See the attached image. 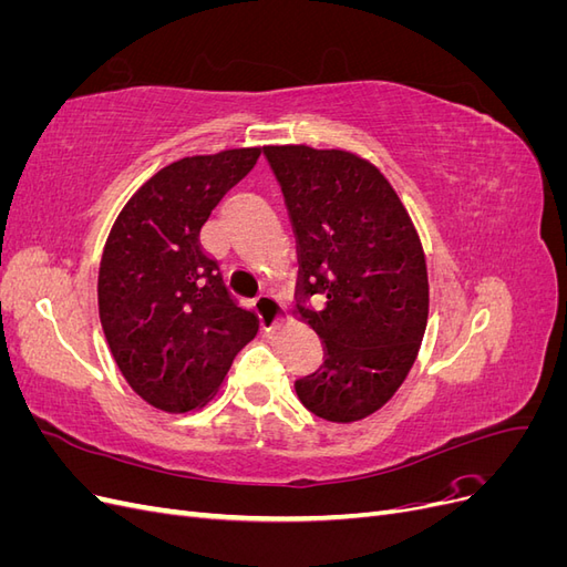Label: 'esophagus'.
I'll list each match as a JSON object with an SVG mask.
<instances>
[{
    "mask_svg": "<svg viewBox=\"0 0 567 567\" xmlns=\"http://www.w3.org/2000/svg\"><path fill=\"white\" fill-rule=\"evenodd\" d=\"M255 310H257V315H260L267 333H274L279 329L281 319H284V310H281V302L277 298L269 293H260L255 300Z\"/></svg>",
    "mask_w": 567,
    "mask_h": 567,
    "instance_id": "34e87169",
    "label": "esophagus"
}]
</instances>
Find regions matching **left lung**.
<instances>
[{
    "mask_svg": "<svg viewBox=\"0 0 567 567\" xmlns=\"http://www.w3.org/2000/svg\"><path fill=\"white\" fill-rule=\"evenodd\" d=\"M298 238V312L326 346L319 371L296 381L319 419L379 411L414 367L427 323L421 238L381 169L357 153L265 146ZM324 300L321 311L303 302Z\"/></svg>",
    "mask_w": 567,
    "mask_h": 567,
    "instance_id": "obj_1",
    "label": "left lung"
}]
</instances>
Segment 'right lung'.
I'll list each match as a JSON object with an SVG mask.
<instances>
[{"label": "right lung", "mask_w": 567, "mask_h": 567, "mask_svg": "<svg viewBox=\"0 0 567 567\" xmlns=\"http://www.w3.org/2000/svg\"><path fill=\"white\" fill-rule=\"evenodd\" d=\"M260 146L169 163L117 215L99 267V317L120 373L167 414L208 404L260 321L238 307L200 248L215 205Z\"/></svg>", "instance_id": "right-lung-1"}]
</instances>
